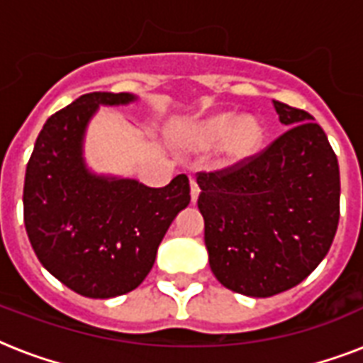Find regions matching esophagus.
Here are the masks:
<instances>
[{"label":"esophagus","instance_id":"obj_1","mask_svg":"<svg viewBox=\"0 0 363 363\" xmlns=\"http://www.w3.org/2000/svg\"><path fill=\"white\" fill-rule=\"evenodd\" d=\"M198 196H199V186L196 179H190V198H192V203L198 201Z\"/></svg>","mask_w":363,"mask_h":363}]
</instances>
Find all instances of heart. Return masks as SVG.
<instances>
[{"instance_id": "obj_1", "label": "heart", "mask_w": 363, "mask_h": 363, "mask_svg": "<svg viewBox=\"0 0 363 363\" xmlns=\"http://www.w3.org/2000/svg\"><path fill=\"white\" fill-rule=\"evenodd\" d=\"M265 130L254 116L220 113L207 118L198 130V147L211 148L222 143V156L230 164H241L259 152Z\"/></svg>"}]
</instances>
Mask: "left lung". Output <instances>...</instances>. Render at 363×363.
<instances>
[{
	"label": "left lung",
	"mask_w": 363,
	"mask_h": 363,
	"mask_svg": "<svg viewBox=\"0 0 363 363\" xmlns=\"http://www.w3.org/2000/svg\"><path fill=\"white\" fill-rule=\"evenodd\" d=\"M286 131L248 164L199 173V213L220 284L269 298L307 279L339 222V165L326 133L301 109L273 99Z\"/></svg>",
	"instance_id": "1"
}]
</instances>
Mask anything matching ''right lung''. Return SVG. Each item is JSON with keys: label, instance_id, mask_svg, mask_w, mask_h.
Segmentation results:
<instances>
[{"label": "right lung", "instance_id": "obj_1", "mask_svg": "<svg viewBox=\"0 0 363 363\" xmlns=\"http://www.w3.org/2000/svg\"><path fill=\"white\" fill-rule=\"evenodd\" d=\"M139 101L135 94H84L45 122L26 167L24 224L43 267L84 298L131 292L152 269L175 216L190 203V182L164 188L94 171L84 156L99 107Z\"/></svg>", "mask_w": 363, "mask_h": 363}]
</instances>
